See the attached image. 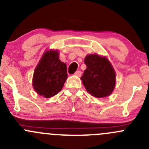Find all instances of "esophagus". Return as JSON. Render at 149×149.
I'll list each match as a JSON object with an SVG mask.
<instances>
[{
	"instance_id": "1",
	"label": "esophagus",
	"mask_w": 149,
	"mask_h": 149,
	"mask_svg": "<svg viewBox=\"0 0 149 149\" xmlns=\"http://www.w3.org/2000/svg\"><path fill=\"white\" fill-rule=\"evenodd\" d=\"M74 74L77 76H81V71H80V70H77V71H76V73H75Z\"/></svg>"
}]
</instances>
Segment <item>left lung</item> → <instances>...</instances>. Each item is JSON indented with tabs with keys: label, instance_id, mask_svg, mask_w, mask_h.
Wrapping results in <instances>:
<instances>
[{
	"label": "left lung",
	"instance_id": "1",
	"mask_svg": "<svg viewBox=\"0 0 149 149\" xmlns=\"http://www.w3.org/2000/svg\"><path fill=\"white\" fill-rule=\"evenodd\" d=\"M86 69L81 79L86 91L95 97L111 95L116 84V73L109 60L98 54H89L84 59Z\"/></svg>",
	"mask_w": 149,
	"mask_h": 149
}]
</instances>
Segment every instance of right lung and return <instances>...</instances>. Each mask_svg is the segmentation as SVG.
Wrapping results in <instances>:
<instances>
[{
  "instance_id": "obj_1",
  "label": "right lung",
  "mask_w": 149,
  "mask_h": 149,
  "mask_svg": "<svg viewBox=\"0 0 149 149\" xmlns=\"http://www.w3.org/2000/svg\"><path fill=\"white\" fill-rule=\"evenodd\" d=\"M68 78L65 63L59 59L57 50L43 54L33 73V86L37 93L46 98L57 95Z\"/></svg>"
}]
</instances>
